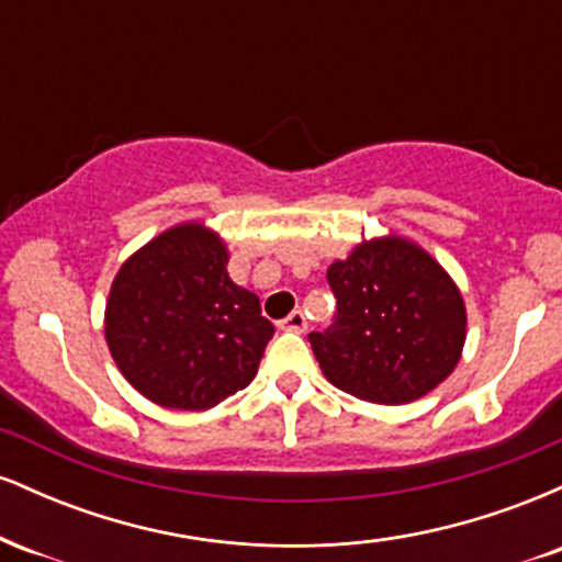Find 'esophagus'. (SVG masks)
I'll return each instance as SVG.
<instances>
[{
  "label": "esophagus",
  "mask_w": 562,
  "mask_h": 562,
  "mask_svg": "<svg viewBox=\"0 0 562 562\" xmlns=\"http://www.w3.org/2000/svg\"><path fill=\"white\" fill-rule=\"evenodd\" d=\"M280 327L288 333H303L306 330V317H303V312H293L280 322Z\"/></svg>",
  "instance_id": "1"
}]
</instances>
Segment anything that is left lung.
<instances>
[{"label":"left lung","mask_w":562,"mask_h":562,"mask_svg":"<svg viewBox=\"0 0 562 562\" xmlns=\"http://www.w3.org/2000/svg\"><path fill=\"white\" fill-rule=\"evenodd\" d=\"M338 314L312 333L335 389L372 404H409L451 375L465 346V301L428 250L404 237L364 240L327 269Z\"/></svg>","instance_id":"left-lung-1"}]
</instances>
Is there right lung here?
<instances>
[{
  "label": "right lung",
  "mask_w": 562,
  "mask_h": 562,
  "mask_svg": "<svg viewBox=\"0 0 562 562\" xmlns=\"http://www.w3.org/2000/svg\"><path fill=\"white\" fill-rule=\"evenodd\" d=\"M227 245L200 222L177 224L128 256L105 306L121 375L166 409L200 412L256 378L274 325L259 295L229 280Z\"/></svg>",
  "instance_id": "add662e5"
}]
</instances>
